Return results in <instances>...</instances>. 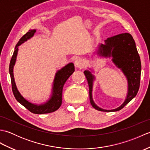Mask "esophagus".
<instances>
[{
	"mask_svg": "<svg viewBox=\"0 0 150 150\" xmlns=\"http://www.w3.org/2000/svg\"><path fill=\"white\" fill-rule=\"evenodd\" d=\"M74 65L77 68H81L83 66V62L81 59H76L74 61Z\"/></svg>",
	"mask_w": 150,
	"mask_h": 150,
	"instance_id": "34e87169",
	"label": "esophagus"
}]
</instances>
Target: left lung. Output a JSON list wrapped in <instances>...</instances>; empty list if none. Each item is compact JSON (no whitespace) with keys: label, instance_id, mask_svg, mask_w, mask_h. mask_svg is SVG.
<instances>
[{"label":"left lung","instance_id":"8db88e82","mask_svg":"<svg viewBox=\"0 0 150 150\" xmlns=\"http://www.w3.org/2000/svg\"><path fill=\"white\" fill-rule=\"evenodd\" d=\"M97 55L104 58H111V61L124 73L128 82V91L124 103L120 106L113 110H104L98 106L93 98V86L95 80L93 74L94 70L89 68L84 71L90 89V103L95 109L102 111H117L122 109L129 103L139 89L141 80V62L137 50L135 42L129 33H121L108 38L104 44H99L96 52Z\"/></svg>","mask_w":150,"mask_h":150}]
</instances>
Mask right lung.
<instances>
[{
  "label": "right lung",
  "instance_id": "1",
  "mask_svg": "<svg viewBox=\"0 0 150 150\" xmlns=\"http://www.w3.org/2000/svg\"><path fill=\"white\" fill-rule=\"evenodd\" d=\"M36 31V29L30 30L28 32L25 34L24 36H22L21 39L19 40L15 47V51L11 57L9 67V72L11 77L12 91L16 100L31 113L35 114L49 113L57 110L61 106L63 86L68 79L75 71V66L73 62H70L60 69L57 70L53 82L52 91H51L48 99L46 100V101L41 104H35L31 103L22 96L20 91H18L15 83L13 68L16 60H17L18 46L26 42L28 40L30 39L31 37H33Z\"/></svg>",
  "mask_w": 150,
  "mask_h": 150
}]
</instances>
